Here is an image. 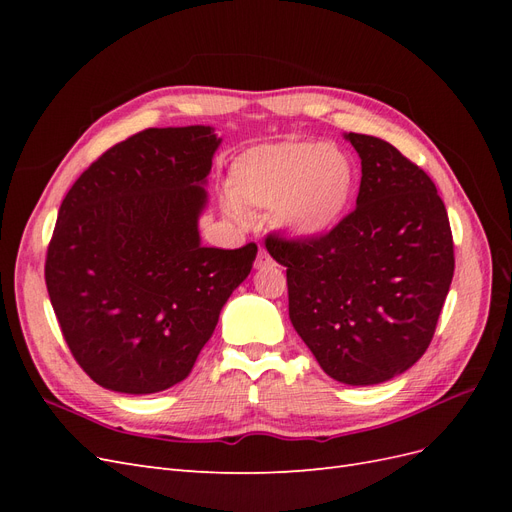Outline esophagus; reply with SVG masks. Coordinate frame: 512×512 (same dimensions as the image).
<instances>
[{
  "mask_svg": "<svg viewBox=\"0 0 512 512\" xmlns=\"http://www.w3.org/2000/svg\"><path fill=\"white\" fill-rule=\"evenodd\" d=\"M271 265H273L271 256H269L265 250H260V252H258V258H256V267H258V269H265V267H271Z\"/></svg>",
  "mask_w": 512,
  "mask_h": 512,
  "instance_id": "34e87169",
  "label": "esophagus"
}]
</instances>
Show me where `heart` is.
<instances>
[{
	"mask_svg": "<svg viewBox=\"0 0 512 512\" xmlns=\"http://www.w3.org/2000/svg\"><path fill=\"white\" fill-rule=\"evenodd\" d=\"M226 211L275 209V220L299 237H318L344 218L354 192V164L335 145L286 138L245 149L230 164Z\"/></svg>",
	"mask_w": 512,
	"mask_h": 512,
	"instance_id": "b5f03b06",
	"label": "heart"
}]
</instances>
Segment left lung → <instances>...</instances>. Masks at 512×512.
I'll use <instances>...</instances> for the list:
<instances>
[{"mask_svg":"<svg viewBox=\"0 0 512 512\" xmlns=\"http://www.w3.org/2000/svg\"><path fill=\"white\" fill-rule=\"evenodd\" d=\"M361 158L356 209L318 237L269 235L286 267L288 314L320 367L367 386L404 374L429 348L455 271L436 183L391 143L346 134Z\"/></svg>","mask_w":512,"mask_h":512,"instance_id":"left-lung-1","label":"left lung"}]
</instances>
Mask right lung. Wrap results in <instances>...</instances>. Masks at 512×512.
<instances>
[{
	"instance_id": "add662e5",
	"label": "right lung",
	"mask_w": 512,
	"mask_h": 512,
	"mask_svg": "<svg viewBox=\"0 0 512 512\" xmlns=\"http://www.w3.org/2000/svg\"><path fill=\"white\" fill-rule=\"evenodd\" d=\"M220 145L207 126L149 128L106 149L59 207L44 280L85 374L149 395L185 380L256 243L200 245L203 183Z\"/></svg>"
}]
</instances>
